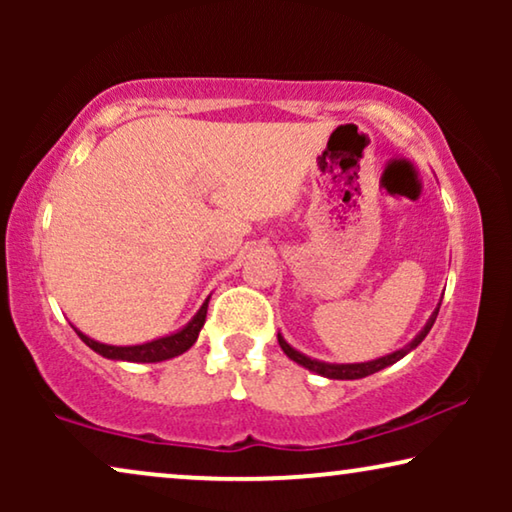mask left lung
Wrapping results in <instances>:
<instances>
[{
	"label": "left lung",
	"instance_id": "obj_1",
	"mask_svg": "<svg viewBox=\"0 0 512 512\" xmlns=\"http://www.w3.org/2000/svg\"><path fill=\"white\" fill-rule=\"evenodd\" d=\"M438 310H440V305L436 307V312L431 314V319L426 321V326L422 328V331L417 333V338L412 340L410 345H405L403 349H398V352H394V354L382 356V359L366 361V363H324V361L310 359V356L296 352V349H293V347L289 345V342H286V340L282 338V335H277V340H279V347L284 349V354L289 356V359L300 363V366H305L307 370H312V373H319V375H324V377H331V380H361V377L373 375V373H377V370H382V368L391 366V363L401 361L405 354L412 352V349H415V347L419 345V342H422V340L426 338V333L431 331L433 321H436V317H438Z\"/></svg>",
	"mask_w": 512,
	"mask_h": 512
}]
</instances>
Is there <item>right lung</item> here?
Wrapping results in <instances>:
<instances>
[{
    "mask_svg": "<svg viewBox=\"0 0 512 512\" xmlns=\"http://www.w3.org/2000/svg\"><path fill=\"white\" fill-rule=\"evenodd\" d=\"M207 305H209V298L205 300V303H202L198 314H195V317L188 321V324L181 328V331L172 333V335H165V338L144 342V345H132V347L102 345V342L90 340L88 335H83L81 331H76V333H79V338L86 342V345L93 349V352L107 356V359L135 361V363H158V361H165V359H174V356L184 354L186 349L193 347V342L198 340L200 328L205 326Z\"/></svg>",
    "mask_w": 512,
    "mask_h": 512,
    "instance_id": "obj_1",
    "label": "right lung"
}]
</instances>
